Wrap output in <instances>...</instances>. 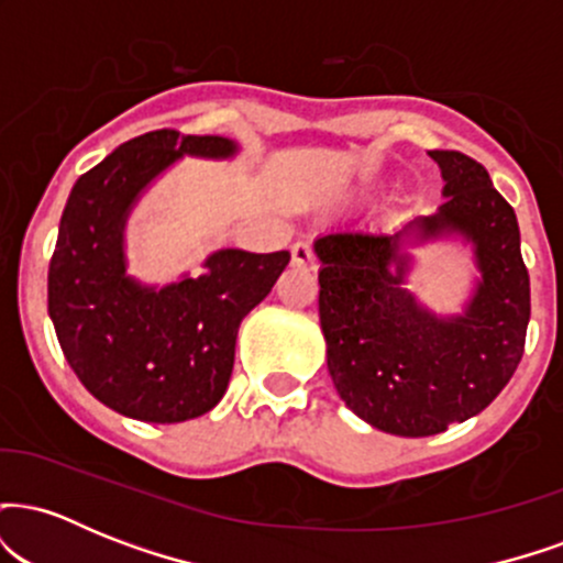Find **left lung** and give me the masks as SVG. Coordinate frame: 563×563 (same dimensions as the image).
Returning a JSON list of instances; mask_svg holds the SVG:
<instances>
[{
  "mask_svg": "<svg viewBox=\"0 0 563 563\" xmlns=\"http://www.w3.org/2000/svg\"><path fill=\"white\" fill-rule=\"evenodd\" d=\"M241 151L230 137L161 129L115 147L70 190L49 262V320L87 391L121 416L183 423L214 410L238 325L286 269L283 251L217 249L169 283L129 273V219L147 190L185 158Z\"/></svg>",
  "mask_w": 563,
  "mask_h": 563,
  "instance_id": "1",
  "label": "left lung"
}]
</instances>
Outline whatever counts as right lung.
<instances>
[{
  "mask_svg": "<svg viewBox=\"0 0 563 563\" xmlns=\"http://www.w3.org/2000/svg\"><path fill=\"white\" fill-rule=\"evenodd\" d=\"M434 214L394 228H349L314 241L328 371L349 410L373 429L431 437L482 412L514 376L529 322L519 222L493 179L461 153L434 156ZM468 247L477 275L452 313L406 288L417 251Z\"/></svg>",
  "mask_w": 563,
  "mask_h": 563,
  "instance_id": "right-lung-1",
  "label": "right lung"
}]
</instances>
